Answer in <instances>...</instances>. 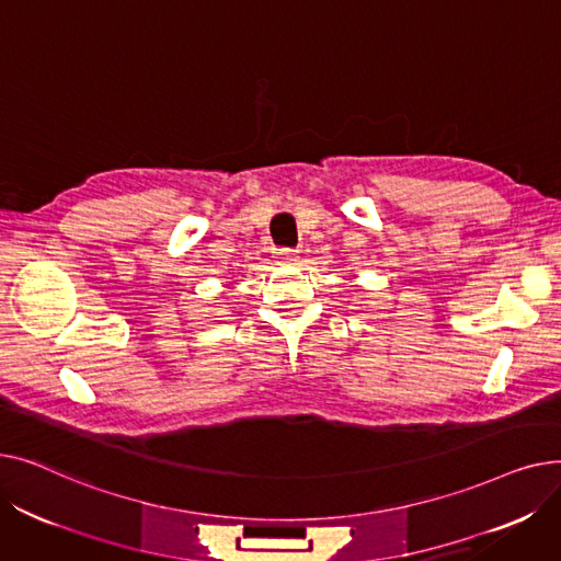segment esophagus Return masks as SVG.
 <instances>
[{
	"label": "esophagus",
	"mask_w": 561,
	"mask_h": 561,
	"mask_svg": "<svg viewBox=\"0 0 561 561\" xmlns=\"http://www.w3.org/2000/svg\"><path fill=\"white\" fill-rule=\"evenodd\" d=\"M275 259H277L279 263H296L300 256H298V250L279 248V250H275Z\"/></svg>",
	"instance_id": "esophagus-1"
}]
</instances>
